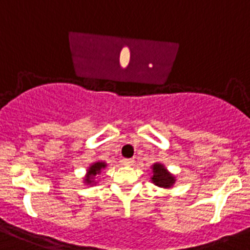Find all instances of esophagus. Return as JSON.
<instances>
[{"label": "esophagus", "mask_w": 250, "mask_h": 250, "mask_svg": "<svg viewBox=\"0 0 250 250\" xmlns=\"http://www.w3.org/2000/svg\"><path fill=\"white\" fill-rule=\"evenodd\" d=\"M122 163H123V165H133L134 164V160L133 159H122Z\"/></svg>", "instance_id": "34e87169"}]
</instances>
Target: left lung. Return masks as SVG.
Returning a JSON list of instances; mask_svg holds the SVG:
<instances>
[{
	"label": "left lung",
	"instance_id": "obj_1",
	"mask_svg": "<svg viewBox=\"0 0 250 250\" xmlns=\"http://www.w3.org/2000/svg\"><path fill=\"white\" fill-rule=\"evenodd\" d=\"M151 181L157 186L160 188H170L174 185L175 178L170 172L167 171L164 165L162 164H154L153 165V176H151Z\"/></svg>",
	"mask_w": 250,
	"mask_h": 250
}]
</instances>
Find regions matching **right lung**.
Returning a JSON list of instances; mask_svg holds the SVG:
<instances>
[{
	"label": "right lung",
	"instance_id": "add662e5",
	"mask_svg": "<svg viewBox=\"0 0 250 250\" xmlns=\"http://www.w3.org/2000/svg\"><path fill=\"white\" fill-rule=\"evenodd\" d=\"M104 167H106V163H102V162H97L95 163V164L91 165L87 170V175H86V179H85L86 183L87 184L93 183L92 181L93 176H96V175L99 174L102 169H104Z\"/></svg>",
	"mask_w": 250,
	"mask_h": 250
}]
</instances>
